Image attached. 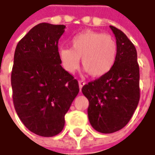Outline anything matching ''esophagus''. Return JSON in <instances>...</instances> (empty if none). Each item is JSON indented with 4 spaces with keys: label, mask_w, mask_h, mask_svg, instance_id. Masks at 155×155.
<instances>
[{
    "label": "esophagus",
    "mask_w": 155,
    "mask_h": 155,
    "mask_svg": "<svg viewBox=\"0 0 155 155\" xmlns=\"http://www.w3.org/2000/svg\"><path fill=\"white\" fill-rule=\"evenodd\" d=\"M78 85H79V88H80V90H81V88L86 85V82L83 81V80H79V81H78Z\"/></svg>",
    "instance_id": "34e87169"
}]
</instances>
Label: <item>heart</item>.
I'll return each mask as SVG.
<instances>
[{"mask_svg": "<svg viewBox=\"0 0 155 155\" xmlns=\"http://www.w3.org/2000/svg\"><path fill=\"white\" fill-rule=\"evenodd\" d=\"M71 48L59 49V57L62 67L73 73L81 61L85 70L93 77H102L113 68L118 46L116 41L109 35L86 30L74 35L70 41Z\"/></svg>", "mask_w": 155, "mask_h": 155, "instance_id": "obj_1", "label": "heart"}]
</instances>
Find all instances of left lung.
<instances>
[{
	"mask_svg": "<svg viewBox=\"0 0 155 155\" xmlns=\"http://www.w3.org/2000/svg\"><path fill=\"white\" fill-rule=\"evenodd\" d=\"M118 46L113 68L82 87L89 101L88 119L98 132L110 134L123 128L135 112L140 98L139 66L136 47L120 29L110 26Z\"/></svg>",
	"mask_w": 155,
	"mask_h": 155,
	"instance_id": "obj_1",
	"label": "left lung"
}]
</instances>
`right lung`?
I'll return each instance as SVG.
<instances>
[{"label":"right lung","mask_w":155,"mask_h":155,"mask_svg":"<svg viewBox=\"0 0 155 155\" xmlns=\"http://www.w3.org/2000/svg\"><path fill=\"white\" fill-rule=\"evenodd\" d=\"M64 25L40 23L18 42L11 72L13 104L29 130L53 137L79 92L78 82L61 67L58 43Z\"/></svg>","instance_id":"obj_1"}]
</instances>
